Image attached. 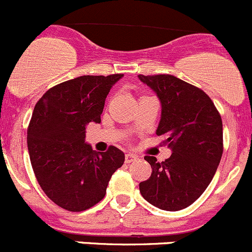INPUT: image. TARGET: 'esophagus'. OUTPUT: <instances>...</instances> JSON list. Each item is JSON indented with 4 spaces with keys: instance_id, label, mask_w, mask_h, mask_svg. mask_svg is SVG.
<instances>
[{
    "instance_id": "esophagus-1",
    "label": "esophagus",
    "mask_w": 252,
    "mask_h": 252,
    "mask_svg": "<svg viewBox=\"0 0 252 252\" xmlns=\"http://www.w3.org/2000/svg\"><path fill=\"white\" fill-rule=\"evenodd\" d=\"M137 156H134V154H131V153H128V154H126L125 156V161L127 164L128 163H132V161H134V160H137Z\"/></svg>"
}]
</instances>
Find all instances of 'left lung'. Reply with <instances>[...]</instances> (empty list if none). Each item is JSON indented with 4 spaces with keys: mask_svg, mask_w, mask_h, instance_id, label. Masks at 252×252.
Here are the masks:
<instances>
[{
    "mask_svg": "<svg viewBox=\"0 0 252 252\" xmlns=\"http://www.w3.org/2000/svg\"><path fill=\"white\" fill-rule=\"evenodd\" d=\"M138 78L153 89L161 104L158 136L173 151L159 163L146 156L152 175L139 184L146 201L164 211L192 205L207 189L223 154V124L210 96L197 87L171 74Z\"/></svg>",
    "mask_w": 252,
    "mask_h": 252,
    "instance_id": "1",
    "label": "left lung"
}]
</instances>
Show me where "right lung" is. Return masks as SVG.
I'll return each instance as SVG.
<instances>
[{
    "mask_svg": "<svg viewBox=\"0 0 252 252\" xmlns=\"http://www.w3.org/2000/svg\"><path fill=\"white\" fill-rule=\"evenodd\" d=\"M124 74L81 76L50 88L28 126V151L39 185L61 208L86 211L100 202L125 154L110 146L95 152L84 143L86 126L100 123L106 95Z\"/></svg>",
    "mask_w": 252,
    "mask_h": 252,
    "instance_id": "1",
    "label": "right lung"
}]
</instances>
